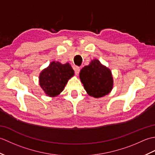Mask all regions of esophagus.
<instances>
[{
    "instance_id": "34e87169",
    "label": "esophagus",
    "mask_w": 155,
    "mask_h": 155,
    "mask_svg": "<svg viewBox=\"0 0 155 155\" xmlns=\"http://www.w3.org/2000/svg\"><path fill=\"white\" fill-rule=\"evenodd\" d=\"M73 69H74V71L75 74H76V75H78V73H79L80 70H81L80 67H78V66H74V67H73Z\"/></svg>"
}]
</instances>
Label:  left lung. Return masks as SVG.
<instances>
[{"mask_svg": "<svg viewBox=\"0 0 155 155\" xmlns=\"http://www.w3.org/2000/svg\"><path fill=\"white\" fill-rule=\"evenodd\" d=\"M80 78L87 93L94 98L105 96L113 88V79L110 71L97 59L81 69Z\"/></svg>", "mask_w": 155, "mask_h": 155, "instance_id": "obj_1", "label": "left lung"}]
</instances>
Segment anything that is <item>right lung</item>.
<instances>
[{
    "mask_svg": "<svg viewBox=\"0 0 155 155\" xmlns=\"http://www.w3.org/2000/svg\"><path fill=\"white\" fill-rule=\"evenodd\" d=\"M73 75L74 71L69 63L62 64L53 61L41 72L39 83L48 96L55 97L63 91L68 80Z\"/></svg>",
    "mask_w": 155,
    "mask_h": 155,
    "instance_id": "1",
    "label": "right lung"
}]
</instances>
